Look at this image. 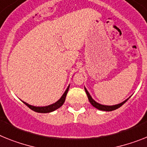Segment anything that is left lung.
I'll return each instance as SVG.
<instances>
[{
  "label": "left lung",
  "mask_w": 147,
  "mask_h": 147,
  "mask_svg": "<svg viewBox=\"0 0 147 147\" xmlns=\"http://www.w3.org/2000/svg\"><path fill=\"white\" fill-rule=\"evenodd\" d=\"M85 92H86V93H87V97H88V99L89 101H90V102L91 103V105H92L93 107H95L96 108H97V109L98 110H101V111H113V110H116L117 109V108H119V107H121L122 105H123L124 103H125V102H127V100L129 99V98H127L126 100H125L124 102H121V103H119V104L118 105H101L99 104V103H98V102H96L95 100H93L92 99V98L91 97V96L90 95V93H89L88 91L87 90V89L85 88Z\"/></svg>",
  "instance_id": "obj_1"
}]
</instances>
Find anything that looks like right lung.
I'll return each mask as SVG.
<instances>
[{"label": "right lung", "instance_id": "1", "mask_svg": "<svg viewBox=\"0 0 147 147\" xmlns=\"http://www.w3.org/2000/svg\"><path fill=\"white\" fill-rule=\"evenodd\" d=\"M69 86L67 87V89H66L65 92L63 94L61 98L57 102H56L55 103H54L52 105H50L45 106V107H36V106L30 105L28 104V103H26V102H23V101L22 102H23L24 104H25L26 105L28 106V108L33 110L34 111L37 112V113H50V112H52L54 111H55V110L58 109L59 108H60L63 105L64 102H65V99H66V94H67L68 91H69Z\"/></svg>", "mask_w": 147, "mask_h": 147}]
</instances>
